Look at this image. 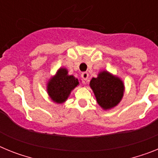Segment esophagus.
<instances>
[{"instance_id":"esophagus-1","label":"esophagus","mask_w":158,"mask_h":158,"mask_svg":"<svg viewBox=\"0 0 158 158\" xmlns=\"http://www.w3.org/2000/svg\"><path fill=\"white\" fill-rule=\"evenodd\" d=\"M81 77L84 81H87L89 78V73L87 72H83L81 73Z\"/></svg>"}]
</instances>
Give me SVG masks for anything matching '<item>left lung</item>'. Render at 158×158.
<instances>
[{
    "mask_svg": "<svg viewBox=\"0 0 158 158\" xmlns=\"http://www.w3.org/2000/svg\"><path fill=\"white\" fill-rule=\"evenodd\" d=\"M90 87L96 101L104 110H109L118 105L123 96V81L107 71H101L97 77L92 78Z\"/></svg>",
    "mask_w": 158,
    "mask_h": 158,
    "instance_id": "8db88e82",
    "label": "left lung"
}]
</instances>
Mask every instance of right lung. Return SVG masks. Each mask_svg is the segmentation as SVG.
<instances>
[{
  "label": "right lung",
  "instance_id": "add662e5",
  "mask_svg": "<svg viewBox=\"0 0 158 158\" xmlns=\"http://www.w3.org/2000/svg\"><path fill=\"white\" fill-rule=\"evenodd\" d=\"M78 85L77 78L73 75H68V70L65 68H60L56 74L48 81L47 93L53 101L57 104H62Z\"/></svg>",
  "mask_w": 158,
  "mask_h": 158
}]
</instances>
